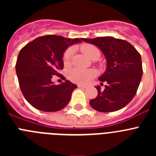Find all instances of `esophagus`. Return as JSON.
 Instances as JSON below:
<instances>
[{
	"label": "esophagus",
	"instance_id": "1",
	"mask_svg": "<svg viewBox=\"0 0 156 156\" xmlns=\"http://www.w3.org/2000/svg\"><path fill=\"white\" fill-rule=\"evenodd\" d=\"M79 87L80 88H82V89H85V87H83V86H81V85H79Z\"/></svg>",
	"mask_w": 156,
	"mask_h": 156
}]
</instances>
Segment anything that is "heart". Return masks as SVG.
Listing matches in <instances>:
<instances>
[{"label": "heart", "instance_id": "1", "mask_svg": "<svg viewBox=\"0 0 156 156\" xmlns=\"http://www.w3.org/2000/svg\"><path fill=\"white\" fill-rule=\"evenodd\" d=\"M80 50L85 55L93 59L96 56H100V51L94 45L83 44L80 47ZM73 55V48H69L65 52L63 55V62L65 66H69L71 62V59ZM96 72L94 70H84L80 69H72L69 72V78L73 82L79 83V84H85L87 83L90 80L95 76Z\"/></svg>", "mask_w": 156, "mask_h": 156}]
</instances>
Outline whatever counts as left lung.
Returning a JSON list of instances; mask_svg holds the SVG:
<instances>
[{"label":"left lung","instance_id":"obj_1","mask_svg":"<svg viewBox=\"0 0 156 156\" xmlns=\"http://www.w3.org/2000/svg\"><path fill=\"white\" fill-rule=\"evenodd\" d=\"M83 41L97 46L106 59V69L98 77L104 90L96 86L98 96L90 101L94 109L110 112L129 104L136 94L141 77V57L134 47L124 40L112 37L81 38Z\"/></svg>","mask_w":156,"mask_h":156}]
</instances>
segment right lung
Segmentation results:
<instances>
[{"label":"right lung","mask_w":156,"mask_h":156,"mask_svg":"<svg viewBox=\"0 0 156 156\" xmlns=\"http://www.w3.org/2000/svg\"><path fill=\"white\" fill-rule=\"evenodd\" d=\"M81 39L47 35L36 38L21 49L16 69L20 89L33 107L43 112H57L66 107L77 86L68 80L55 85L52 76L64 67L63 55Z\"/></svg>","instance_id":"right-lung-1"}]
</instances>
